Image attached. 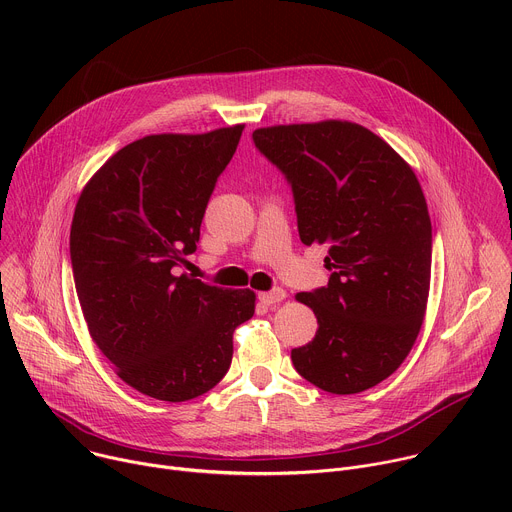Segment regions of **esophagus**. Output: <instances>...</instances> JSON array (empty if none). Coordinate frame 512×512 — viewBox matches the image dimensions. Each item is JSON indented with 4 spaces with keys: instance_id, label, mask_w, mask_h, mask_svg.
I'll return each instance as SVG.
<instances>
[{
    "instance_id": "esophagus-1",
    "label": "esophagus",
    "mask_w": 512,
    "mask_h": 512,
    "mask_svg": "<svg viewBox=\"0 0 512 512\" xmlns=\"http://www.w3.org/2000/svg\"><path fill=\"white\" fill-rule=\"evenodd\" d=\"M283 300H285V289H281V287H275L271 291H263V294H259V302L265 306H273Z\"/></svg>"
}]
</instances>
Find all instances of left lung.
Returning a JSON list of instances; mask_svg holds the SVG:
<instances>
[{
    "label": "left lung",
    "mask_w": 512,
    "mask_h": 512,
    "mask_svg": "<svg viewBox=\"0 0 512 512\" xmlns=\"http://www.w3.org/2000/svg\"><path fill=\"white\" fill-rule=\"evenodd\" d=\"M253 143L291 186L302 243L328 245V285L296 296L318 332L291 362L322 391H367L399 369L423 322L431 221L421 186L356 123L263 127Z\"/></svg>",
    "instance_id": "1"
}]
</instances>
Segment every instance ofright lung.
Wrapping results in <instances>:
<instances>
[{
  "label": "right lung",
  "mask_w": 512,
  "mask_h": 512,
  "mask_svg": "<svg viewBox=\"0 0 512 512\" xmlns=\"http://www.w3.org/2000/svg\"><path fill=\"white\" fill-rule=\"evenodd\" d=\"M241 133L137 139L105 162L75 208L70 261L89 332L129 387L160 401H188L221 381L233 332L255 312L251 289L176 275Z\"/></svg>",
  "instance_id": "obj_1"
}]
</instances>
